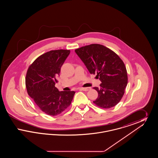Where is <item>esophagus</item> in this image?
<instances>
[{
	"instance_id": "obj_1",
	"label": "esophagus",
	"mask_w": 158,
	"mask_h": 158,
	"mask_svg": "<svg viewBox=\"0 0 158 158\" xmlns=\"http://www.w3.org/2000/svg\"><path fill=\"white\" fill-rule=\"evenodd\" d=\"M80 89L84 90V91H88V90H90V88H81Z\"/></svg>"
}]
</instances>
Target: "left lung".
<instances>
[{
  "label": "left lung",
  "mask_w": 158,
  "mask_h": 158,
  "mask_svg": "<svg viewBox=\"0 0 158 158\" xmlns=\"http://www.w3.org/2000/svg\"><path fill=\"white\" fill-rule=\"evenodd\" d=\"M90 74H97L101 83L94 87L98 98L93 102L102 108L117 105L127 85L126 68L120 57L110 48L98 44L83 46L75 50Z\"/></svg>",
  "instance_id": "left-lung-1"
}]
</instances>
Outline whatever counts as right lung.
Returning a JSON list of instances; mask_svg holds the SVG:
<instances>
[{
	"instance_id": "add662e5",
	"label": "right lung",
	"mask_w": 158,
	"mask_h": 158,
	"mask_svg": "<svg viewBox=\"0 0 158 158\" xmlns=\"http://www.w3.org/2000/svg\"><path fill=\"white\" fill-rule=\"evenodd\" d=\"M69 50H51L39 56L28 69L25 85L28 94L45 114L54 116L69 105L75 91H59L55 86L61 67L69 55Z\"/></svg>"
}]
</instances>
